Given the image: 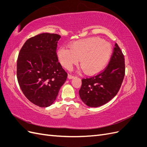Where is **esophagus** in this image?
I'll use <instances>...</instances> for the list:
<instances>
[{"label":"esophagus","instance_id":"1","mask_svg":"<svg viewBox=\"0 0 147 147\" xmlns=\"http://www.w3.org/2000/svg\"><path fill=\"white\" fill-rule=\"evenodd\" d=\"M74 78V76L72 75H70V74H69L68 75V78L69 79H72Z\"/></svg>","mask_w":147,"mask_h":147}]
</instances>
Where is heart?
<instances>
[{
    "instance_id": "1",
    "label": "heart",
    "mask_w": 147,
    "mask_h": 147,
    "mask_svg": "<svg viewBox=\"0 0 147 147\" xmlns=\"http://www.w3.org/2000/svg\"><path fill=\"white\" fill-rule=\"evenodd\" d=\"M112 53V47L109 42L98 37H92L72 43L70 49L60 48L57 56L61 65L66 69H72L80 60L84 72L93 74L104 67Z\"/></svg>"
}]
</instances>
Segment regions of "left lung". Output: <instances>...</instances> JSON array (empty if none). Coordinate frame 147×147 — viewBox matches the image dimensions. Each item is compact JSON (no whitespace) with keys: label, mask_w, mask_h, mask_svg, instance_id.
Here are the masks:
<instances>
[{"label":"left lung","mask_w":147,"mask_h":147,"mask_svg":"<svg viewBox=\"0 0 147 147\" xmlns=\"http://www.w3.org/2000/svg\"><path fill=\"white\" fill-rule=\"evenodd\" d=\"M125 75V62L118 44H115L110 62L104 70L82 80L79 90L82 100L91 107L107 103L117 94Z\"/></svg>","instance_id":"8db88e82"}]
</instances>
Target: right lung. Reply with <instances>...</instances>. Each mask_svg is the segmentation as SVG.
<instances>
[{
    "mask_svg": "<svg viewBox=\"0 0 147 147\" xmlns=\"http://www.w3.org/2000/svg\"><path fill=\"white\" fill-rule=\"evenodd\" d=\"M61 36L42 33L26 40L17 59V79L23 94L40 107L56 99L67 74L58 62L56 49Z\"/></svg>",
    "mask_w": 147,
    "mask_h": 147,
    "instance_id": "1",
    "label": "right lung"
}]
</instances>
